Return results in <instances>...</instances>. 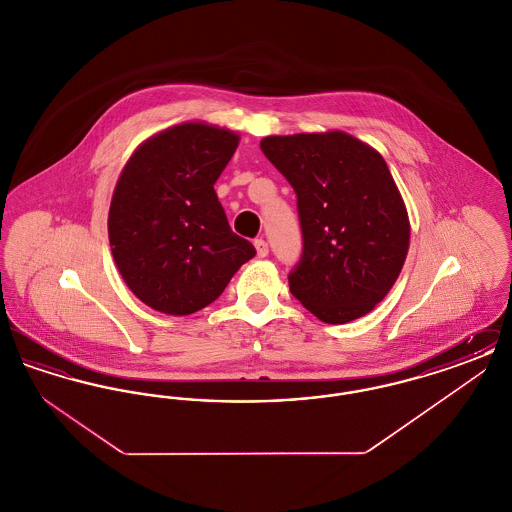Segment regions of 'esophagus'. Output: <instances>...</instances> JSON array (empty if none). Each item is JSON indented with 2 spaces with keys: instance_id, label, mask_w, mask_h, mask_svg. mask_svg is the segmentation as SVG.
<instances>
[{
  "instance_id": "34e87169",
  "label": "esophagus",
  "mask_w": 512,
  "mask_h": 512,
  "mask_svg": "<svg viewBox=\"0 0 512 512\" xmlns=\"http://www.w3.org/2000/svg\"><path fill=\"white\" fill-rule=\"evenodd\" d=\"M255 249H257V255H259V257H267L268 244L265 242V240H263V238L255 240Z\"/></svg>"
}]
</instances>
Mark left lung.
<instances>
[{
	"label": "left lung",
	"instance_id": "8db88e82",
	"mask_svg": "<svg viewBox=\"0 0 512 512\" xmlns=\"http://www.w3.org/2000/svg\"><path fill=\"white\" fill-rule=\"evenodd\" d=\"M261 149L297 195L303 253L288 282L328 324L365 317L395 284L411 238L384 157L345 132L267 136Z\"/></svg>",
	"mask_w": 512,
	"mask_h": 512
}]
</instances>
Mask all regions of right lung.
Listing matches in <instances>:
<instances>
[{
	"mask_svg": "<svg viewBox=\"0 0 512 512\" xmlns=\"http://www.w3.org/2000/svg\"><path fill=\"white\" fill-rule=\"evenodd\" d=\"M240 136L184 122L151 136L124 165L109 207V244L122 280L151 309L192 315L255 257L232 232L215 182Z\"/></svg>",
	"mask_w": 512,
	"mask_h": 512,
	"instance_id": "right-lung-1",
	"label": "right lung"
}]
</instances>
